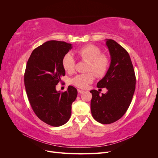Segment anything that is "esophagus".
<instances>
[{
  "label": "esophagus",
  "instance_id": "34e87169",
  "mask_svg": "<svg viewBox=\"0 0 158 158\" xmlns=\"http://www.w3.org/2000/svg\"><path fill=\"white\" fill-rule=\"evenodd\" d=\"M78 94H82V93H84V90H81V89H78Z\"/></svg>",
  "mask_w": 158,
  "mask_h": 158
}]
</instances>
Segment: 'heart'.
Wrapping results in <instances>:
<instances>
[{
  "label": "heart",
  "mask_w": 158,
  "mask_h": 158,
  "mask_svg": "<svg viewBox=\"0 0 158 158\" xmlns=\"http://www.w3.org/2000/svg\"><path fill=\"white\" fill-rule=\"evenodd\" d=\"M76 54L80 59L87 61L86 74H78L71 80V84L79 88H85L94 80V72L98 77H102L106 74L109 68V60L107 55L101 54V50L94 45H84L76 51ZM76 62L70 53H66L62 59V66L63 69L69 74L75 70ZM92 71L93 72H89Z\"/></svg>",
  "instance_id": "b5f03b06"
}]
</instances>
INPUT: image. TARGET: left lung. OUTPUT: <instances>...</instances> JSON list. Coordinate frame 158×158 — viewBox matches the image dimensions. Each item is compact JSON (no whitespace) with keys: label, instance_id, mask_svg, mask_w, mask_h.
<instances>
[{"label":"left lung","instance_id":"left-lung-1","mask_svg":"<svg viewBox=\"0 0 158 158\" xmlns=\"http://www.w3.org/2000/svg\"><path fill=\"white\" fill-rule=\"evenodd\" d=\"M106 40L111 64L97 87L106 88L107 92L99 95L98 91H90L92 117L102 124L113 123L125 114L130 106L136 85L135 70L128 52L115 41Z\"/></svg>","mask_w":158,"mask_h":158}]
</instances>
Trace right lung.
<instances>
[{"label":"right lung","instance_id":"add662e5","mask_svg":"<svg viewBox=\"0 0 158 158\" xmlns=\"http://www.w3.org/2000/svg\"><path fill=\"white\" fill-rule=\"evenodd\" d=\"M72 47L64 41H47L32 51L26 64L24 85L28 100L37 117L52 127L68 122L72 103L77 97V89L72 85L64 92L55 88L65 75L62 59Z\"/></svg>","mask_w":158,"mask_h":158}]
</instances>
